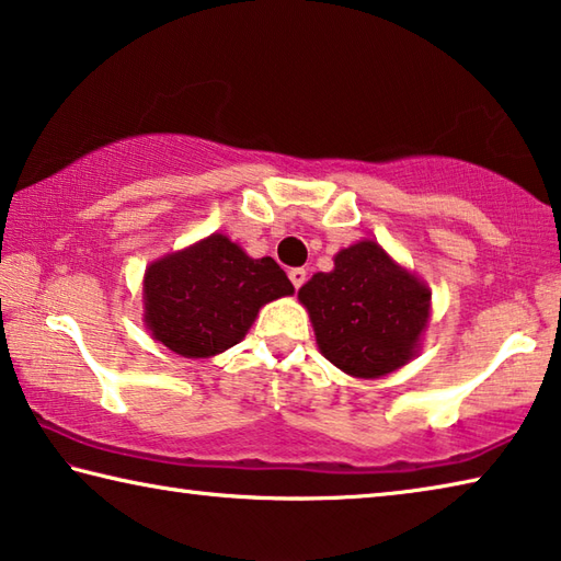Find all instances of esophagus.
I'll use <instances>...</instances> for the list:
<instances>
[{"label":"esophagus","mask_w":561,"mask_h":561,"mask_svg":"<svg viewBox=\"0 0 561 561\" xmlns=\"http://www.w3.org/2000/svg\"><path fill=\"white\" fill-rule=\"evenodd\" d=\"M288 278H290V283H293V288L300 290L302 283H306V278H308V273H306V268H290Z\"/></svg>","instance_id":"1"}]
</instances>
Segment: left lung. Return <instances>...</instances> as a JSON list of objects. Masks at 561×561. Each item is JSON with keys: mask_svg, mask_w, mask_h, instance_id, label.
Here are the masks:
<instances>
[{"mask_svg": "<svg viewBox=\"0 0 561 561\" xmlns=\"http://www.w3.org/2000/svg\"><path fill=\"white\" fill-rule=\"evenodd\" d=\"M298 298L320 353L355 378H380L405 365L430 316V290L375 241L337 253L335 271L316 273Z\"/></svg>", "mask_w": 561, "mask_h": 561, "instance_id": "1", "label": "left lung"}]
</instances>
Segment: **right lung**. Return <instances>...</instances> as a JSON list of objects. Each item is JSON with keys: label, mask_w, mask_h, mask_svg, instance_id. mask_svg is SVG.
Segmentation results:
<instances>
[{"label": "right lung", "mask_w": 561, "mask_h": 561, "mask_svg": "<svg viewBox=\"0 0 561 561\" xmlns=\"http://www.w3.org/2000/svg\"><path fill=\"white\" fill-rule=\"evenodd\" d=\"M290 293L293 283L273 259H248L216 233L149 265L146 323L169 351L208 357L241 341L263 302Z\"/></svg>", "instance_id": "right-lung-1"}]
</instances>
